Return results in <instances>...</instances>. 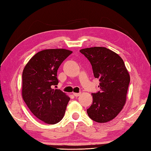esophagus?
<instances>
[{"label": "esophagus", "instance_id": "esophagus-1", "mask_svg": "<svg viewBox=\"0 0 151 151\" xmlns=\"http://www.w3.org/2000/svg\"><path fill=\"white\" fill-rule=\"evenodd\" d=\"M73 94L74 95L75 97H78V96H80V95H81V93H73Z\"/></svg>", "mask_w": 151, "mask_h": 151}]
</instances>
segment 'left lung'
Wrapping results in <instances>:
<instances>
[{"label":"left lung","mask_w":151,"mask_h":151,"mask_svg":"<svg viewBox=\"0 0 151 151\" xmlns=\"http://www.w3.org/2000/svg\"><path fill=\"white\" fill-rule=\"evenodd\" d=\"M90 62L100 91L92 93L93 103L87 110L93 121L103 123L117 116L126 103L130 75L123 59L106 47H94L80 50Z\"/></svg>","instance_id":"left-lung-1"}]
</instances>
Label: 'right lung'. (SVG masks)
Returning <instances> with one entry per match:
<instances>
[{"mask_svg":"<svg viewBox=\"0 0 151 151\" xmlns=\"http://www.w3.org/2000/svg\"><path fill=\"white\" fill-rule=\"evenodd\" d=\"M73 52L64 49H45L36 53L22 72V97L35 116L54 124L62 119L70 98L60 89L57 71Z\"/></svg>","mask_w":151,"mask_h":151,"instance_id":"obj_1","label":"right lung"}]
</instances>
